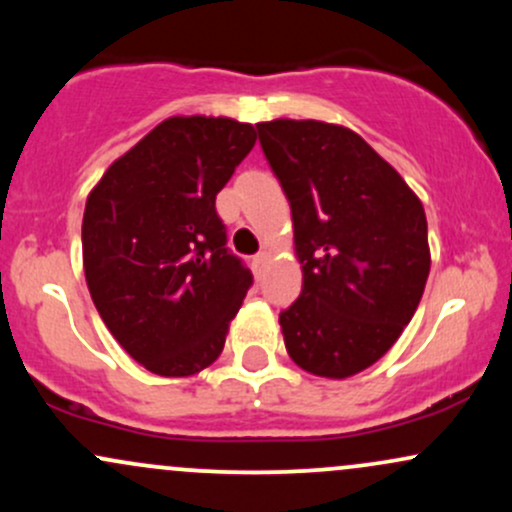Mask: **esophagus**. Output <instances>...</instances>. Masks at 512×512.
<instances>
[{"label": "esophagus", "mask_w": 512, "mask_h": 512, "mask_svg": "<svg viewBox=\"0 0 512 512\" xmlns=\"http://www.w3.org/2000/svg\"><path fill=\"white\" fill-rule=\"evenodd\" d=\"M267 260H269L267 252H260V255L252 257V269H255V274L262 272V267H264V264H267Z\"/></svg>", "instance_id": "esophagus-1"}]
</instances>
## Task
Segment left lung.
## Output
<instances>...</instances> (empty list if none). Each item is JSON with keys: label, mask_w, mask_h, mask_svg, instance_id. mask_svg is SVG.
Listing matches in <instances>:
<instances>
[{"label": "left lung", "mask_w": 512, "mask_h": 512, "mask_svg": "<svg viewBox=\"0 0 512 512\" xmlns=\"http://www.w3.org/2000/svg\"><path fill=\"white\" fill-rule=\"evenodd\" d=\"M291 204L301 296L279 315L296 366L344 380L383 358L424 296L431 250L421 199L349 127L257 125Z\"/></svg>", "instance_id": "obj_1"}]
</instances>
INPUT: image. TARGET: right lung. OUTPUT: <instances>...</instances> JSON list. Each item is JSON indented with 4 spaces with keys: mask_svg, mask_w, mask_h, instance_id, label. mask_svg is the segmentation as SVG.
I'll return each instance as SVG.
<instances>
[{
    "mask_svg": "<svg viewBox=\"0 0 512 512\" xmlns=\"http://www.w3.org/2000/svg\"><path fill=\"white\" fill-rule=\"evenodd\" d=\"M255 142V127L231 117H168L88 192V291L151 373L187 378L223 351L252 274L226 248L216 195Z\"/></svg>",
    "mask_w": 512,
    "mask_h": 512,
    "instance_id": "right-lung-1",
    "label": "right lung"
}]
</instances>
